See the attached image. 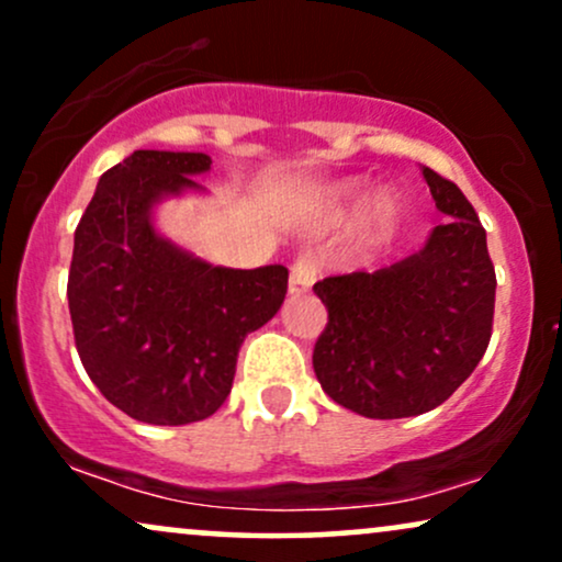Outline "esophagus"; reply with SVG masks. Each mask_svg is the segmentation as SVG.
<instances>
[{
  "mask_svg": "<svg viewBox=\"0 0 562 562\" xmlns=\"http://www.w3.org/2000/svg\"><path fill=\"white\" fill-rule=\"evenodd\" d=\"M317 272H319L317 259H314L312 254H301L299 259L293 261V267H290V280H288L290 293L293 295L306 293V290L314 285V280H317Z\"/></svg>",
  "mask_w": 562,
  "mask_h": 562,
  "instance_id": "1",
  "label": "esophagus"
}]
</instances>
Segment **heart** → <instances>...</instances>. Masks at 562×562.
I'll use <instances>...</instances> for the list:
<instances>
[{
	"instance_id": "b5f03b06",
	"label": "heart",
	"mask_w": 562,
	"mask_h": 562,
	"mask_svg": "<svg viewBox=\"0 0 562 562\" xmlns=\"http://www.w3.org/2000/svg\"><path fill=\"white\" fill-rule=\"evenodd\" d=\"M393 216V205H385L383 209V218H391Z\"/></svg>"
}]
</instances>
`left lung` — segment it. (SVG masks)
Here are the masks:
<instances>
[{"mask_svg": "<svg viewBox=\"0 0 562 562\" xmlns=\"http://www.w3.org/2000/svg\"><path fill=\"white\" fill-rule=\"evenodd\" d=\"M423 177L436 209L451 218L430 232L420 254L314 285L327 308L312 357L322 391L372 420L436 409L492 340L496 274L486 229L460 187L428 166Z\"/></svg>", "mask_w": 562, "mask_h": 562, "instance_id": "1", "label": "left lung"}]
</instances>
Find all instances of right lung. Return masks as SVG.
<instances>
[{
  "label": "right lung",
  "instance_id": "right-lung-1",
  "mask_svg": "<svg viewBox=\"0 0 562 562\" xmlns=\"http://www.w3.org/2000/svg\"><path fill=\"white\" fill-rule=\"evenodd\" d=\"M205 153L134 150L100 177L74 237L68 308L102 396L150 425L211 417L229 396L245 335L274 317L288 269H227L153 229L164 195L198 190Z\"/></svg>",
  "mask_w": 562,
  "mask_h": 562
}]
</instances>
